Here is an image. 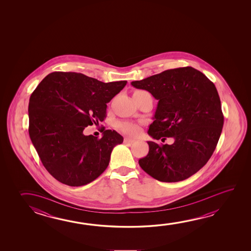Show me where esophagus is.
<instances>
[{
  "instance_id": "34e87169",
  "label": "esophagus",
  "mask_w": 251,
  "mask_h": 251,
  "mask_svg": "<svg viewBox=\"0 0 251 251\" xmlns=\"http://www.w3.org/2000/svg\"><path fill=\"white\" fill-rule=\"evenodd\" d=\"M135 142V140L131 139V138H125L124 139V144H132V143H134Z\"/></svg>"
}]
</instances>
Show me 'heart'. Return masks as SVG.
<instances>
[{
    "label": "heart",
    "instance_id": "obj_1",
    "mask_svg": "<svg viewBox=\"0 0 251 251\" xmlns=\"http://www.w3.org/2000/svg\"><path fill=\"white\" fill-rule=\"evenodd\" d=\"M141 93H145L144 91H136L134 95L136 94H141ZM147 93V92H146ZM119 127L123 131L126 132L130 136H136L140 132V125L136 123H132V122H124L119 124Z\"/></svg>",
    "mask_w": 251,
    "mask_h": 251
}]
</instances>
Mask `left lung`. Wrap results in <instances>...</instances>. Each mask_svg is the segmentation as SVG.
<instances>
[{
	"label": "left lung",
	"instance_id": "left-lung-1",
	"mask_svg": "<svg viewBox=\"0 0 251 251\" xmlns=\"http://www.w3.org/2000/svg\"><path fill=\"white\" fill-rule=\"evenodd\" d=\"M132 86L158 100L148 134L155 140L173 137L174 143L149 141L148 155L138 161L156 180L178 182L200 171L209 160L222 134L224 117L214 83L191 66L164 71Z\"/></svg>",
	"mask_w": 251,
	"mask_h": 251
}]
</instances>
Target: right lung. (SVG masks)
Here are the masks:
<instances>
[{"instance_id":"add662e5","label":"right lung","mask_w":251,"mask_h":251,"mask_svg":"<svg viewBox=\"0 0 251 251\" xmlns=\"http://www.w3.org/2000/svg\"><path fill=\"white\" fill-rule=\"evenodd\" d=\"M30 95L29 134L48 173L70 186L95 180L107 169L112 151L124 137L111 129L102 137L85 136V127L106 118L107 103L127 81L104 83L82 74L55 72Z\"/></svg>"}]
</instances>
